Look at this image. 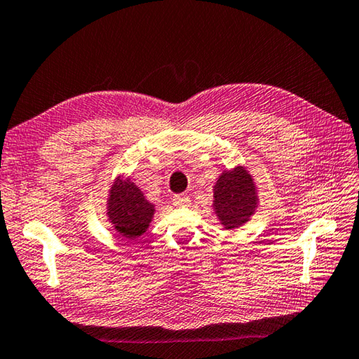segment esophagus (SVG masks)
Returning <instances> with one entry per match:
<instances>
[{"label": "esophagus", "instance_id": "esophagus-1", "mask_svg": "<svg viewBox=\"0 0 359 359\" xmlns=\"http://www.w3.org/2000/svg\"><path fill=\"white\" fill-rule=\"evenodd\" d=\"M173 205L178 208H187L191 205V198H189L186 194H178L173 197Z\"/></svg>", "mask_w": 359, "mask_h": 359}]
</instances>
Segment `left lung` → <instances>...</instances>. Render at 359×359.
Returning <instances> with one entry per match:
<instances>
[{"label": "left lung", "mask_w": 359, "mask_h": 359, "mask_svg": "<svg viewBox=\"0 0 359 359\" xmlns=\"http://www.w3.org/2000/svg\"><path fill=\"white\" fill-rule=\"evenodd\" d=\"M258 197L245 168L223 172L214 186V209L222 225L233 229L243 225L255 212Z\"/></svg>", "instance_id": "left-lung-1"}]
</instances>
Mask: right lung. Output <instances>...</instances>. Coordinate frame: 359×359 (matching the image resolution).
<instances>
[{"mask_svg":"<svg viewBox=\"0 0 359 359\" xmlns=\"http://www.w3.org/2000/svg\"><path fill=\"white\" fill-rule=\"evenodd\" d=\"M107 201V217L121 238L133 239L145 233L154 208L134 182L130 180L117 181Z\"/></svg>","mask_w":359,"mask_h":359,"instance_id":"right-lung-1","label":"right lung"}]
</instances>
